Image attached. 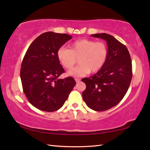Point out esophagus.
<instances>
[{"label":"esophagus","mask_w":150,"mask_h":150,"mask_svg":"<svg viewBox=\"0 0 150 150\" xmlns=\"http://www.w3.org/2000/svg\"><path fill=\"white\" fill-rule=\"evenodd\" d=\"M75 81H76V83L80 82V81H81L80 79H79V78H75Z\"/></svg>","instance_id":"1"}]
</instances>
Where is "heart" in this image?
Here are the masks:
<instances>
[{
    "instance_id": "b5f03b06",
    "label": "heart",
    "mask_w": 150,
    "mask_h": 150,
    "mask_svg": "<svg viewBox=\"0 0 150 150\" xmlns=\"http://www.w3.org/2000/svg\"><path fill=\"white\" fill-rule=\"evenodd\" d=\"M108 47L105 42H95L89 39H79L69 45V50L60 47L57 57L63 67L70 69L77 63L79 64L68 74L76 77L85 75L88 73L98 71L106 62Z\"/></svg>"
}]
</instances>
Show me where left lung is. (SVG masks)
<instances>
[{"label":"left lung","instance_id":"1","mask_svg":"<svg viewBox=\"0 0 150 150\" xmlns=\"http://www.w3.org/2000/svg\"><path fill=\"white\" fill-rule=\"evenodd\" d=\"M107 42L108 56L103 67L89 78H83L86 85L83 98L88 107L105 111L115 106L125 96L132 77L130 55L125 45L105 33L91 35Z\"/></svg>","mask_w":150,"mask_h":150}]
</instances>
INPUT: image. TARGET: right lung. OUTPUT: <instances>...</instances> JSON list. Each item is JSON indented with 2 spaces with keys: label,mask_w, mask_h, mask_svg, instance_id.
I'll return each instance as SVG.
<instances>
[{
  "label": "right lung",
  "mask_w": 150,
  "mask_h": 150,
  "mask_svg": "<svg viewBox=\"0 0 150 150\" xmlns=\"http://www.w3.org/2000/svg\"><path fill=\"white\" fill-rule=\"evenodd\" d=\"M71 35L52 32L43 33L26 51L20 69L22 88L29 102L45 112L59 110L76 84L74 79H59L65 72L57 52Z\"/></svg>",
  "instance_id": "right-lung-1"
}]
</instances>
